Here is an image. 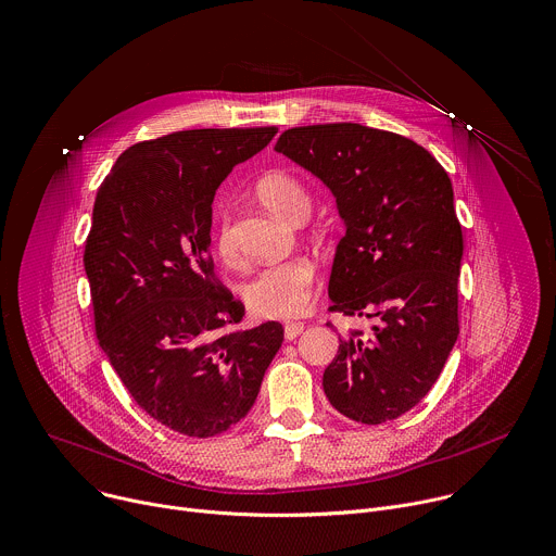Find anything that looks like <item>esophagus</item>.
<instances>
[{
	"label": "esophagus",
	"instance_id": "1",
	"mask_svg": "<svg viewBox=\"0 0 556 556\" xmlns=\"http://www.w3.org/2000/svg\"><path fill=\"white\" fill-rule=\"evenodd\" d=\"M302 330H304V324H302V321H291V324H287V326H285V340H289V342L295 340Z\"/></svg>",
	"mask_w": 556,
	"mask_h": 556
}]
</instances>
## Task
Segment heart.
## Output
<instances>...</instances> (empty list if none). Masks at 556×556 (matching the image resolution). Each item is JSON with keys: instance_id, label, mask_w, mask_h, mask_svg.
Listing matches in <instances>:
<instances>
[{"instance_id": "heart-1", "label": "heart", "mask_w": 556, "mask_h": 556, "mask_svg": "<svg viewBox=\"0 0 556 556\" xmlns=\"http://www.w3.org/2000/svg\"><path fill=\"white\" fill-rule=\"evenodd\" d=\"M258 199L280 218L298 220L308 210L306 190L289 175L271 173L256 186ZM218 254L228 258L232 254L230 237L220 230L216 241ZM315 265L308 258H291L258 271L245 287L243 298L252 311L265 317H291L306 308L313 295Z\"/></svg>"}]
</instances>
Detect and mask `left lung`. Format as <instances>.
Listing matches in <instances>:
<instances>
[{"instance_id": "8db88e82", "label": "left lung", "mask_w": 556, "mask_h": 556, "mask_svg": "<svg viewBox=\"0 0 556 556\" xmlns=\"http://www.w3.org/2000/svg\"><path fill=\"white\" fill-rule=\"evenodd\" d=\"M276 151L332 192L344 220L330 311L372 319L340 338L324 392L351 420L399 418L431 390L460 332L452 179L416 142L355 123L289 129Z\"/></svg>"}]
</instances>
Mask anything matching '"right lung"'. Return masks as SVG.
Instances as JSON below:
<instances>
[{
  "instance_id": "1",
  "label": "right lung",
  "mask_w": 556,
  "mask_h": 556,
  "mask_svg": "<svg viewBox=\"0 0 556 556\" xmlns=\"http://www.w3.org/2000/svg\"><path fill=\"white\" fill-rule=\"evenodd\" d=\"M276 134L190 129L138 142L96 194L83 261L98 344L134 401L184 435L237 425L282 344L278 321L230 328L245 308L210 261L216 188Z\"/></svg>"
}]
</instances>
